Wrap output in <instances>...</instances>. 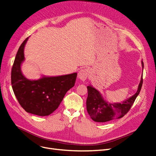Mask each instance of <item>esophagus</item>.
Segmentation results:
<instances>
[{
  "instance_id": "obj_1",
  "label": "esophagus",
  "mask_w": 156,
  "mask_h": 156,
  "mask_svg": "<svg viewBox=\"0 0 156 156\" xmlns=\"http://www.w3.org/2000/svg\"><path fill=\"white\" fill-rule=\"evenodd\" d=\"M89 69L87 68H84L81 69L78 73V78L81 79L82 81H85V80L87 78L89 74Z\"/></svg>"
}]
</instances>
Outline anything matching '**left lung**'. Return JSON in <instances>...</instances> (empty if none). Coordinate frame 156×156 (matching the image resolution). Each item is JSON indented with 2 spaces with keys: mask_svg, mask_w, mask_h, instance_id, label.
Listing matches in <instances>:
<instances>
[{
  "mask_svg": "<svg viewBox=\"0 0 156 156\" xmlns=\"http://www.w3.org/2000/svg\"><path fill=\"white\" fill-rule=\"evenodd\" d=\"M143 67V63L142 62ZM143 85V76L136 93L122 103L111 104L104 100L99 91L91 86H87L88 96L86 101L87 112L96 122H106L114 119H119L127 113L139 94Z\"/></svg>",
  "mask_w": 156,
  "mask_h": 156,
  "instance_id": "8db88e82",
  "label": "left lung"
}]
</instances>
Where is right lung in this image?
Returning a JSON list of instances; mask_svg holds the SVG:
<instances>
[{
	"label": "right lung",
	"instance_id": "right-lung-1",
	"mask_svg": "<svg viewBox=\"0 0 156 156\" xmlns=\"http://www.w3.org/2000/svg\"><path fill=\"white\" fill-rule=\"evenodd\" d=\"M28 37L17 51L11 69V85L21 107L29 113L45 116L53 113L60 105L67 92L76 82L77 73L29 80L20 71L24 60V48Z\"/></svg>",
	"mask_w": 156,
	"mask_h": 156
}]
</instances>
